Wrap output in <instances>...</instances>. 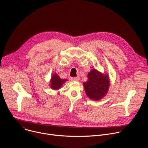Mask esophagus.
<instances>
[{
	"mask_svg": "<svg viewBox=\"0 0 148 148\" xmlns=\"http://www.w3.org/2000/svg\"><path fill=\"white\" fill-rule=\"evenodd\" d=\"M71 80L73 81H78L79 80V77H72Z\"/></svg>",
	"mask_w": 148,
	"mask_h": 148,
	"instance_id": "1",
	"label": "esophagus"
}]
</instances>
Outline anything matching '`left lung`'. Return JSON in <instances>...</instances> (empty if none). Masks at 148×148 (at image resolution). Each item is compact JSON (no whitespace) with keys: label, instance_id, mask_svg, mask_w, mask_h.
Segmentation results:
<instances>
[{"label":"left lung","instance_id":"1","mask_svg":"<svg viewBox=\"0 0 148 148\" xmlns=\"http://www.w3.org/2000/svg\"><path fill=\"white\" fill-rule=\"evenodd\" d=\"M88 80L83 83L88 97L92 100L98 101L108 92L110 80L107 74H102L92 69L88 74Z\"/></svg>","mask_w":148,"mask_h":148}]
</instances>
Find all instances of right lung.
<instances>
[{
  "instance_id": "obj_1",
  "label": "right lung",
  "mask_w": 148,
  "mask_h": 148,
  "mask_svg": "<svg viewBox=\"0 0 148 148\" xmlns=\"http://www.w3.org/2000/svg\"><path fill=\"white\" fill-rule=\"evenodd\" d=\"M67 79H62L60 78V77L56 73L53 74L51 76V79L50 80V87L55 90H59L62 86L67 81Z\"/></svg>"
}]
</instances>
